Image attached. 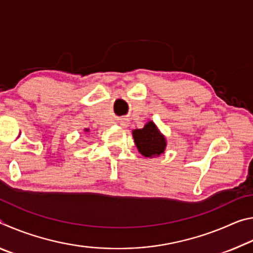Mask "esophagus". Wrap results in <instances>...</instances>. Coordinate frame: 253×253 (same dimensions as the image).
<instances>
[{
  "instance_id": "34e87169",
  "label": "esophagus",
  "mask_w": 253,
  "mask_h": 253,
  "mask_svg": "<svg viewBox=\"0 0 253 253\" xmlns=\"http://www.w3.org/2000/svg\"><path fill=\"white\" fill-rule=\"evenodd\" d=\"M123 123H124V122H123ZM122 125H124V124H122Z\"/></svg>"
}]
</instances>
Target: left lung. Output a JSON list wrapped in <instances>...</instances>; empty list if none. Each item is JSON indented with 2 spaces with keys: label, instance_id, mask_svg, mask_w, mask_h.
Masks as SVG:
<instances>
[{
  "label": "left lung",
  "instance_id": "8db88e82",
  "mask_svg": "<svg viewBox=\"0 0 253 253\" xmlns=\"http://www.w3.org/2000/svg\"><path fill=\"white\" fill-rule=\"evenodd\" d=\"M135 144L138 152L145 157L158 156L164 153L166 142L152 122L147 123L142 129L132 130Z\"/></svg>",
  "mask_w": 253,
  "mask_h": 253
}]
</instances>
